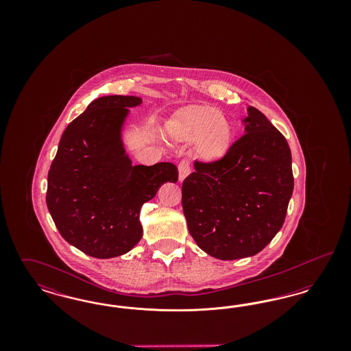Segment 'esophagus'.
I'll use <instances>...</instances> for the list:
<instances>
[{"instance_id":"34e87169","label":"esophagus","mask_w":351,"mask_h":351,"mask_svg":"<svg viewBox=\"0 0 351 351\" xmlns=\"http://www.w3.org/2000/svg\"><path fill=\"white\" fill-rule=\"evenodd\" d=\"M179 182H183L184 179L191 173V163L189 160L183 159L180 163H179Z\"/></svg>"}]
</instances>
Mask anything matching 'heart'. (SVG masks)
<instances>
[{
	"instance_id": "b5f03b06",
	"label": "heart",
	"mask_w": 351,
	"mask_h": 351,
	"mask_svg": "<svg viewBox=\"0 0 351 351\" xmlns=\"http://www.w3.org/2000/svg\"><path fill=\"white\" fill-rule=\"evenodd\" d=\"M167 133L175 142H193L201 159L216 162L233 146L234 130L225 113L209 105H189L168 119Z\"/></svg>"
}]
</instances>
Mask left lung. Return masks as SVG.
Wrapping results in <instances>:
<instances>
[{
  "instance_id": "8db88e82",
  "label": "left lung",
  "mask_w": 351,
  "mask_h": 351,
  "mask_svg": "<svg viewBox=\"0 0 351 351\" xmlns=\"http://www.w3.org/2000/svg\"><path fill=\"white\" fill-rule=\"evenodd\" d=\"M245 132L222 159L196 160L182 186L189 233L201 250L222 261L263 250L282 229L293 191L283 134L252 106Z\"/></svg>"
}]
</instances>
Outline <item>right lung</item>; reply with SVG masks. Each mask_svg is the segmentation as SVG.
Here are the masks:
<instances>
[{
  "label": "right lung",
  "mask_w": 351,
  "mask_h": 351,
  "mask_svg": "<svg viewBox=\"0 0 351 351\" xmlns=\"http://www.w3.org/2000/svg\"><path fill=\"white\" fill-rule=\"evenodd\" d=\"M134 96L92 101L60 138L47 179V208L59 233L76 249L108 259L142 238L141 208L162 184L178 182V167L162 162L133 166L121 142Z\"/></svg>",
  "instance_id": "obj_1"
}]
</instances>
